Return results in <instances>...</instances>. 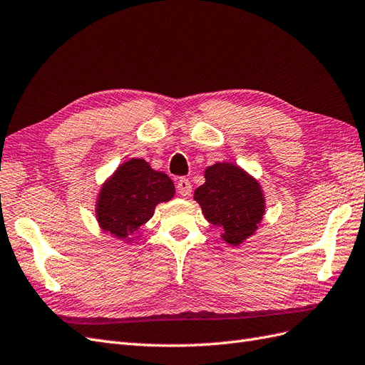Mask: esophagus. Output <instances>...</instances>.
I'll return each mask as SVG.
<instances>
[{
  "instance_id": "1",
  "label": "esophagus",
  "mask_w": 365,
  "mask_h": 365,
  "mask_svg": "<svg viewBox=\"0 0 365 365\" xmlns=\"http://www.w3.org/2000/svg\"><path fill=\"white\" fill-rule=\"evenodd\" d=\"M176 190H178V193L182 197H189L190 193H192V184H190V181L185 180V178L178 180V182H176Z\"/></svg>"
}]
</instances>
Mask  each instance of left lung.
<instances>
[{
    "instance_id": "1",
    "label": "left lung",
    "mask_w": 365,
    "mask_h": 365,
    "mask_svg": "<svg viewBox=\"0 0 365 365\" xmlns=\"http://www.w3.org/2000/svg\"><path fill=\"white\" fill-rule=\"evenodd\" d=\"M205 182L197 187L193 200L201 205L210 224L217 225L228 245L239 247L256 233L267 200L257 178L236 163L219 161L204 170Z\"/></svg>"
}]
</instances>
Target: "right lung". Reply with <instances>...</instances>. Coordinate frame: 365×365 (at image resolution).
<instances>
[{
  "label": "right lung",
  "mask_w": 365,
  "mask_h": 365,
  "mask_svg": "<svg viewBox=\"0 0 365 365\" xmlns=\"http://www.w3.org/2000/svg\"><path fill=\"white\" fill-rule=\"evenodd\" d=\"M175 184L143 158H129L108 176L96 197V220L105 233L132 244L160 202L170 201Z\"/></svg>",
  "instance_id": "1"
}]
</instances>
